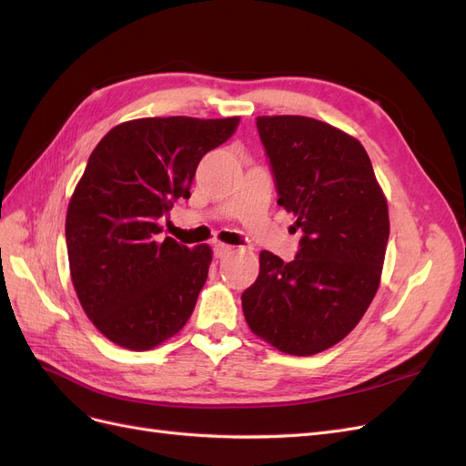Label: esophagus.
<instances>
[{"label":"esophagus","mask_w":466,"mask_h":466,"mask_svg":"<svg viewBox=\"0 0 466 466\" xmlns=\"http://www.w3.org/2000/svg\"><path fill=\"white\" fill-rule=\"evenodd\" d=\"M231 252H233V247H231V245H225V243H216V245H214V255H216V258L229 257Z\"/></svg>","instance_id":"34e87169"}]
</instances>
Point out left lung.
I'll return each instance as SVG.
<instances>
[{
  "mask_svg": "<svg viewBox=\"0 0 466 466\" xmlns=\"http://www.w3.org/2000/svg\"><path fill=\"white\" fill-rule=\"evenodd\" d=\"M278 204L303 231L295 260L260 252L243 291L248 329L289 356H313L346 338L380 284L389 208L368 151L334 126L307 116H258Z\"/></svg>",
  "mask_w": 466,
  "mask_h": 466,
  "instance_id": "left-lung-1",
  "label": "left lung"
}]
</instances>
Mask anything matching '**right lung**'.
<instances>
[{
	"label": "right lung",
	"instance_id": "1",
	"mask_svg": "<svg viewBox=\"0 0 466 466\" xmlns=\"http://www.w3.org/2000/svg\"><path fill=\"white\" fill-rule=\"evenodd\" d=\"M231 118H137L93 149L66 216L74 289L110 342L159 346L190 319L206 284L211 247L161 237L159 219L190 198L196 167L235 134Z\"/></svg>",
	"mask_w": 466,
	"mask_h": 466
}]
</instances>
